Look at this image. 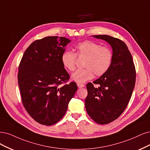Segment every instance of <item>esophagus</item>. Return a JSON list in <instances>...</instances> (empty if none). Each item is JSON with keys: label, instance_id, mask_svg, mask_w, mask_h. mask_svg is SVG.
Segmentation results:
<instances>
[{"label": "esophagus", "instance_id": "esophagus-1", "mask_svg": "<svg viewBox=\"0 0 150 150\" xmlns=\"http://www.w3.org/2000/svg\"><path fill=\"white\" fill-rule=\"evenodd\" d=\"M77 86H78V87L79 88H81L85 86V85L83 84H80V83H77Z\"/></svg>", "mask_w": 150, "mask_h": 150}]
</instances>
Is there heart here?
I'll return each instance as SVG.
<instances>
[{
  "instance_id": "1",
  "label": "heart",
  "mask_w": 150,
  "mask_h": 150,
  "mask_svg": "<svg viewBox=\"0 0 150 150\" xmlns=\"http://www.w3.org/2000/svg\"><path fill=\"white\" fill-rule=\"evenodd\" d=\"M75 53L65 51L61 55V62L69 71L75 69L76 56L85 57V69L76 70L71 75V80L79 83H83L96 76H101L107 72L112 65L113 53L110 48L101 46L91 40L80 42L75 47Z\"/></svg>"
}]
</instances>
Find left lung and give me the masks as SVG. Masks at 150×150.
Returning a JSON list of instances; mask_svg holds the SVG:
<instances>
[{
	"mask_svg": "<svg viewBox=\"0 0 150 150\" xmlns=\"http://www.w3.org/2000/svg\"><path fill=\"white\" fill-rule=\"evenodd\" d=\"M93 37L107 42L113 50L108 70L93 83L86 85V112L94 122L105 125L117 119L127 107L134 87L136 70L125 42L107 35Z\"/></svg>",
	"mask_w": 150,
	"mask_h": 150,
	"instance_id": "1",
	"label": "left lung"
}]
</instances>
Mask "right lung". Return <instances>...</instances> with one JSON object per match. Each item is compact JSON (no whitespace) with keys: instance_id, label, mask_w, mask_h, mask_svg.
Here are the masks:
<instances>
[{"instance_id":"right-lung-1","label":"right lung","mask_w":150,"mask_h":150,"mask_svg":"<svg viewBox=\"0 0 150 150\" xmlns=\"http://www.w3.org/2000/svg\"><path fill=\"white\" fill-rule=\"evenodd\" d=\"M70 42L57 36L37 40L26 49L19 64L18 83L22 103L38 123L50 126L59 122L78 89L75 82L60 86L70 79L61 55Z\"/></svg>"}]
</instances>
